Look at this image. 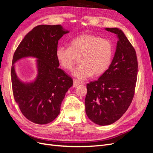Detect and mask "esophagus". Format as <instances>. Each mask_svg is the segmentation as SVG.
<instances>
[{
    "instance_id": "esophagus-1",
    "label": "esophagus",
    "mask_w": 153,
    "mask_h": 153,
    "mask_svg": "<svg viewBox=\"0 0 153 153\" xmlns=\"http://www.w3.org/2000/svg\"><path fill=\"white\" fill-rule=\"evenodd\" d=\"M85 82H80L77 80H73V87H76L77 85H78L79 84H84Z\"/></svg>"
}]
</instances>
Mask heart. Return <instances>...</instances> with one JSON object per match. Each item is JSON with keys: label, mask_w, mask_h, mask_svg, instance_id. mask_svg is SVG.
<instances>
[{"label": "heart", "mask_w": 153, "mask_h": 153, "mask_svg": "<svg viewBox=\"0 0 153 153\" xmlns=\"http://www.w3.org/2000/svg\"><path fill=\"white\" fill-rule=\"evenodd\" d=\"M55 55L61 67L71 70L77 57L80 65L73 71V75L84 80L93 75L100 76L109 68L113 57V47L108 39L91 34H84L74 38L69 47L59 46Z\"/></svg>", "instance_id": "obj_1"}]
</instances>
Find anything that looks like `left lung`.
Returning a JSON list of instances; mask_svg holds the SVG:
<instances>
[{"mask_svg": "<svg viewBox=\"0 0 153 153\" xmlns=\"http://www.w3.org/2000/svg\"><path fill=\"white\" fill-rule=\"evenodd\" d=\"M117 35L118 41L109 68L98 80L87 84L85 112L95 124L115 123L126 112L133 100L138 73L135 48L118 28H106Z\"/></svg>", "mask_w": 153, "mask_h": 153, "instance_id": "8db88e82", "label": "left lung"}]
</instances>
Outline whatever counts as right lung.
<instances>
[{
    "instance_id": "1",
    "label": "right lung",
    "mask_w": 153,
    "mask_h": 153,
    "mask_svg": "<svg viewBox=\"0 0 153 153\" xmlns=\"http://www.w3.org/2000/svg\"><path fill=\"white\" fill-rule=\"evenodd\" d=\"M68 32L61 25H38L25 35L14 53L11 67L14 98L23 115L34 123L53 121L73 85L72 78L59 68L55 55L58 41ZM28 56L37 59L39 73L34 82L24 83L16 75L13 64Z\"/></svg>"
}]
</instances>
